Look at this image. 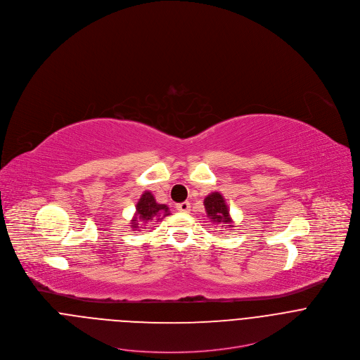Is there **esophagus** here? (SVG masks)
Here are the masks:
<instances>
[{
	"label": "esophagus",
	"instance_id": "1",
	"mask_svg": "<svg viewBox=\"0 0 360 360\" xmlns=\"http://www.w3.org/2000/svg\"><path fill=\"white\" fill-rule=\"evenodd\" d=\"M177 207V210H180V212H184V213H188L190 212V202H181V204H177L176 205Z\"/></svg>",
	"mask_w": 360,
	"mask_h": 360
}]
</instances>
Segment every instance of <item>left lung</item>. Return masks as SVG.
Masks as SVG:
<instances>
[{
  "mask_svg": "<svg viewBox=\"0 0 360 360\" xmlns=\"http://www.w3.org/2000/svg\"><path fill=\"white\" fill-rule=\"evenodd\" d=\"M206 213L209 219H212L213 223H223V224H231V217L229 213V207L226 205V201L220 193H212L204 200ZM231 227V226H230Z\"/></svg>",
  "mask_w": 360,
  "mask_h": 360,
  "instance_id": "obj_1",
  "label": "left lung"
}]
</instances>
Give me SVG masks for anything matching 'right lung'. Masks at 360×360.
Listing matches in <instances>:
<instances>
[{
	"instance_id": "obj_1",
	"label": "right lung",
	"mask_w": 360,
	"mask_h": 360,
	"mask_svg": "<svg viewBox=\"0 0 360 360\" xmlns=\"http://www.w3.org/2000/svg\"><path fill=\"white\" fill-rule=\"evenodd\" d=\"M167 214H170L167 205L158 204L155 201L154 195L150 191H146L136 205V216L131 220V229L139 230L141 229V223H148L150 220L158 221Z\"/></svg>"
}]
</instances>
